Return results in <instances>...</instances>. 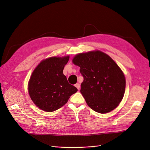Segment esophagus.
Instances as JSON below:
<instances>
[{"mask_svg": "<svg viewBox=\"0 0 150 150\" xmlns=\"http://www.w3.org/2000/svg\"><path fill=\"white\" fill-rule=\"evenodd\" d=\"M75 86H76V87L77 88V89H78V90L79 89V88H80V84L79 83H76L75 84Z\"/></svg>", "mask_w": 150, "mask_h": 150, "instance_id": "34e87169", "label": "esophagus"}]
</instances>
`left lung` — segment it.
Instances as JSON below:
<instances>
[{"mask_svg": "<svg viewBox=\"0 0 150 150\" xmlns=\"http://www.w3.org/2000/svg\"><path fill=\"white\" fill-rule=\"evenodd\" d=\"M72 62L80 67L84 78L80 92L93 110L104 114L118 106L124 96L126 81L110 56L99 51H92L78 54Z\"/></svg>", "mask_w": 150, "mask_h": 150, "instance_id": "8db88e82", "label": "left lung"}]
</instances>
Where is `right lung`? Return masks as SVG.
<instances>
[{"label":"right lung","instance_id":"obj_1","mask_svg":"<svg viewBox=\"0 0 150 150\" xmlns=\"http://www.w3.org/2000/svg\"><path fill=\"white\" fill-rule=\"evenodd\" d=\"M69 57H53L42 61L35 68L28 84L29 96L40 110L47 112L59 109L78 89L63 74Z\"/></svg>","mask_w":150,"mask_h":150}]
</instances>
